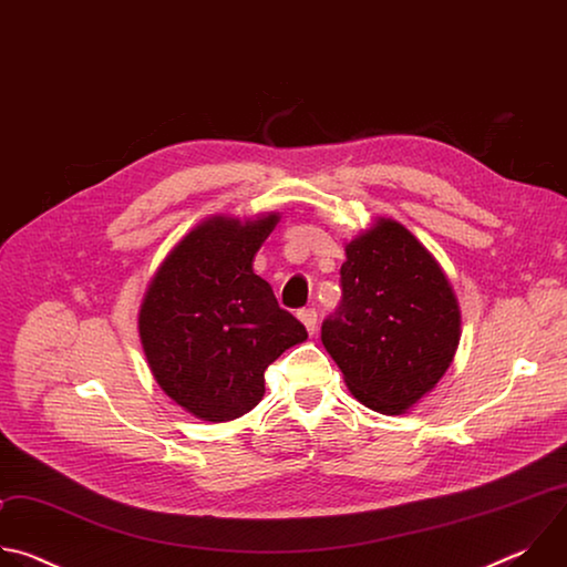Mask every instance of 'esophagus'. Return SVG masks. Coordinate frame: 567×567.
<instances>
[{"mask_svg": "<svg viewBox=\"0 0 567 567\" xmlns=\"http://www.w3.org/2000/svg\"><path fill=\"white\" fill-rule=\"evenodd\" d=\"M298 318L302 320V326L307 328L309 334L316 332V326H318V311L313 307H307V309H300L298 311Z\"/></svg>", "mask_w": 567, "mask_h": 567, "instance_id": "esophagus-1", "label": "esophagus"}]
</instances>
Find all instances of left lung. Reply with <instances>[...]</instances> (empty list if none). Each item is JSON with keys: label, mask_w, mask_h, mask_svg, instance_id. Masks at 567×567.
Masks as SVG:
<instances>
[{"label": "left lung", "mask_w": 567, "mask_h": 567, "mask_svg": "<svg viewBox=\"0 0 567 567\" xmlns=\"http://www.w3.org/2000/svg\"><path fill=\"white\" fill-rule=\"evenodd\" d=\"M341 302L320 339L363 406L406 413L453 361L460 309L435 258L411 230L381 219L346 247Z\"/></svg>", "instance_id": "obj_1"}]
</instances>
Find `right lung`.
<instances>
[{"label":"right lung","mask_w":567,"mask_h":567,"mask_svg":"<svg viewBox=\"0 0 567 567\" xmlns=\"http://www.w3.org/2000/svg\"><path fill=\"white\" fill-rule=\"evenodd\" d=\"M278 215L239 224L210 219L161 265L138 313V334L158 385L208 422L249 413L265 394V370L307 339L282 309L254 258Z\"/></svg>","instance_id":"1"}]
</instances>
